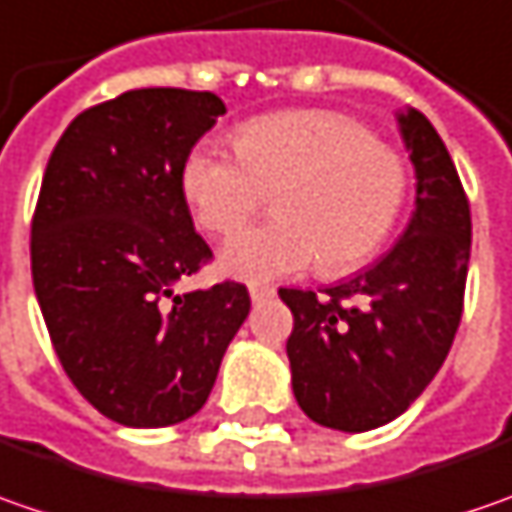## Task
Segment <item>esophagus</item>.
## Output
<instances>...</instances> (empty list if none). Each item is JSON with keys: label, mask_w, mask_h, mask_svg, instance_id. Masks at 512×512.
I'll return each mask as SVG.
<instances>
[{"label": "esophagus", "mask_w": 512, "mask_h": 512, "mask_svg": "<svg viewBox=\"0 0 512 512\" xmlns=\"http://www.w3.org/2000/svg\"><path fill=\"white\" fill-rule=\"evenodd\" d=\"M249 298H252V303L272 300L275 298V289H272V286H260V283H252V286H249Z\"/></svg>", "instance_id": "34e87169"}]
</instances>
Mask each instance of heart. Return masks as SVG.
Segmentation results:
<instances>
[{
  "mask_svg": "<svg viewBox=\"0 0 512 512\" xmlns=\"http://www.w3.org/2000/svg\"><path fill=\"white\" fill-rule=\"evenodd\" d=\"M237 148L203 140L189 151L180 186L197 226L240 229L275 189V220L234 234L217 266L237 280H278L318 260L323 275L367 263L398 223L407 163L338 111H280L240 125Z\"/></svg>",
  "mask_w": 512,
  "mask_h": 512,
  "instance_id": "b5f03b06",
  "label": "heart"
}]
</instances>
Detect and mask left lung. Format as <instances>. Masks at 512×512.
I'll return each instance as SVG.
<instances>
[{"label":"left lung","instance_id":"1","mask_svg":"<svg viewBox=\"0 0 512 512\" xmlns=\"http://www.w3.org/2000/svg\"><path fill=\"white\" fill-rule=\"evenodd\" d=\"M415 168V212L398 243L352 278L280 289L295 329L292 389L315 424L341 433L384 427L427 389L456 338L470 263V203L433 123L398 111Z\"/></svg>","mask_w":512,"mask_h":512}]
</instances>
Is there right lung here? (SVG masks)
<instances>
[{"label":"right lung","mask_w":512,"mask_h":512,"mask_svg":"<svg viewBox=\"0 0 512 512\" xmlns=\"http://www.w3.org/2000/svg\"><path fill=\"white\" fill-rule=\"evenodd\" d=\"M223 114L209 91H125L65 128L42 177L36 300L74 387L123 427H171L200 410L252 306L232 280L174 292L212 257L180 171Z\"/></svg>","instance_id":"1"}]
</instances>
